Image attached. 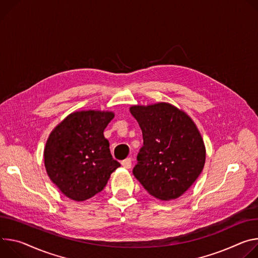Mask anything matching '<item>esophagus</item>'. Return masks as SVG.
Here are the masks:
<instances>
[{
  "instance_id": "obj_1",
  "label": "esophagus",
  "mask_w": 258,
  "mask_h": 258,
  "mask_svg": "<svg viewBox=\"0 0 258 258\" xmlns=\"http://www.w3.org/2000/svg\"><path fill=\"white\" fill-rule=\"evenodd\" d=\"M122 166L126 169H130L131 166H132V160L130 158H127L125 159L124 161H122Z\"/></svg>"
}]
</instances>
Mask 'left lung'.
<instances>
[{"label":"left lung","instance_id":"8db88e82","mask_svg":"<svg viewBox=\"0 0 258 258\" xmlns=\"http://www.w3.org/2000/svg\"><path fill=\"white\" fill-rule=\"evenodd\" d=\"M130 112L144 136L133 174L161 201L182 196L201 174L204 140L188 114L168 102L132 105Z\"/></svg>","mask_w":258,"mask_h":258}]
</instances>
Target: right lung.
<instances>
[{"label": "right lung", "mask_w": 258, "mask_h": 258, "mask_svg": "<svg viewBox=\"0 0 258 258\" xmlns=\"http://www.w3.org/2000/svg\"><path fill=\"white\" fill-rule=\"evenodd\" d=\"M114 113L78 110L70 113L50 133L44 149L46 172L68 198L77 202L101 191L120 167L109 152L103 131Z\"/></svg>", "instance_id": "obj_1"}]
</instances>
